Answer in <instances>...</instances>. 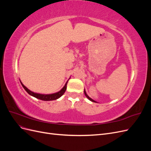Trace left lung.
<instances>
[{
  "instance_id": "1",
  "label": "left lung",
  "mask_w": 151,
  "mask_h": 151,
  "mask_svg": "<svg viewBox=\"0 0 151 151\" xmlns=\"http://www.w3.org/2000/svg\"><path fill=\"white\" fill-rule=\"evenodd\" d=\"M84 94H85V96H86L87 98H88L90 100V101H91L92 102H95V103H96V101H94V100H93V99H91V98H89V96H88V95L86 94V91H84Z\"/></svg>"
}]
</instances>
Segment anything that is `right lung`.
I'll return each instance as SVG.
<instances>
[{
	"instance_id": "right-lung-1",
	"label": "right lung",
	"mask_w": 151,
	"mask_h": 151,
	"mask_svg": "<svg viewBox=\"0 0 151 151\" xmlns=\"http://www.w3.org/2000/svg\"><path fill=\"white\" fill-rule=\"evenodd\" d=\"M68 81L65 83V86H63V88L58 92L56 93H53V94H38V93H35L34 92H32L31 91H30L29 89H28V88H26L25 86L23 85L21 82V85L23 87L24 89L26 90V91L29 94H30L32 96H33L36 98L43 100V101H52V100H55L58 98H59L60 97H61L64 94V93L65 92V91L67 89V84Z\"/></svg>"
}]
</instances>
